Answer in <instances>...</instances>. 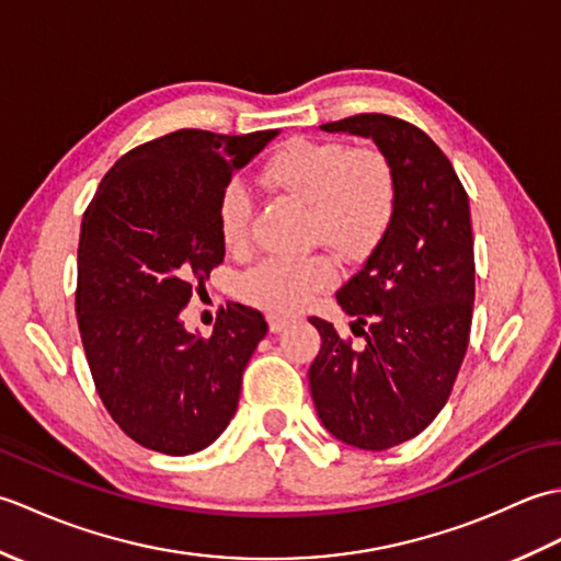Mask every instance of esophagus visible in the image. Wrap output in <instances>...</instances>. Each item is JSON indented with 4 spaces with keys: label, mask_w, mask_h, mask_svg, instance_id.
Returning a JSON list of instances; mask_svg holds the SVG:
<instances>
[{
    "label": "esophagus",
    "mask_w": 561,
    "mask_h": 561,
    "mask_svg": "<svg viewBox=\"0 0 561 561\" xmlns=\"http://www.w3.org/2000/svg\"><path fill=\"white\" fill-rule=\"evenodd\" d=\"M289 316H282V313H270L267 316V323H270V330L272 332H282L284 328H287L289 325Z\"/></svg>",
    "instance_id": "obj_1"
}]
</instances>
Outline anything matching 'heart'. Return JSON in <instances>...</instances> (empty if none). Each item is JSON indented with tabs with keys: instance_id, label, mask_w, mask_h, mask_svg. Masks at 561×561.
I'll return each mask as SVG.
<instances>
[{
	"instance_id": "obj_1",
	"label": "heart",
	"mask_w": 561,
	"mask_h": 561,
	"mask_svg": "<svg viewBox=\"0 0 561 561\" xmlns=\"http://www.w3.org/2000/svg\"><path fill=\"white\" fill-rule=\"evenodd\" d=\"M262 183L306 202L308 233L344 257H364L386 241L398 214V178L386 153L350 149L332 139H291L262 165ZM253 199L241 183L226 185L219 199V233L231 253L250 241ZM337 279L335 262L267 257L245 274L250 301L272 311H296Z\"/></svg>"
}]
</instances>
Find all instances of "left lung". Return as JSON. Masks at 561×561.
Masks as SVG:
<instances>
[{"label":"left lung","instance_id":"8db88e82","mask_svg":"<svg viewBox=\"0 0 561 561\" xmlns=\"http://www.w3.org/2000/svg\"><path fill=\"white\" fill-rule=\"evenodd\" d=\"M374 139L398 178L386 241L337 291L352 335L311 318L320 352L308 383L320 422L342 444L386 450L436 420L468 350L474 255L468 193L446 153L420 127L366 113L320 125Z\"/></svg>","mask_w":561,"mask_h":561}]
</instances>
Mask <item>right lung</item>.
I'll list each match as a JSON object with an SVG mask.
<instances>
[{"label":"right lung","mask_w":561,"mask_h":561,"mask_svg":"<svg viewBox=\"0 0 561 561\" xmlns=\"http://www.w3.org/2000/svg\"><path fill=\"white\" fill-rule=\"evenodd\" d=\"M279 129L226 137L178 129L105 173L83 214L77 320L99 396L123 432L165 456L207 448L229 426L267 323L229 304L211 337L187 332L193 282L221 265L219 199Z\"/></svg>","instance_id":"obj_1"}]
</instances>
